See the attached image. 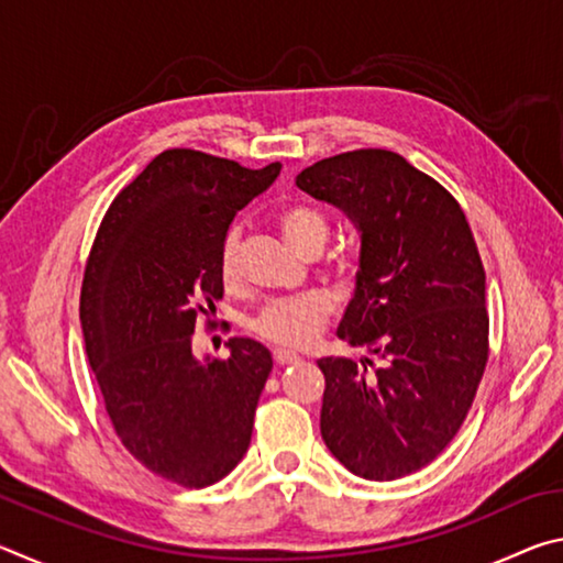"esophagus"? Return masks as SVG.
I'll return each mask as SVG.
<instances>
[{
    "label": "esophagus",
    "mask_w": 563,
    "mask_h": 563,
    "mask_svg": "<svg viewBox=\"0 0 563 563\" xmlns=\"http://www.w3.org/2000/svg\"><path fill=\"white\" fill-rule=\"evenodd\" d=\"M273 360H275V365H280V367L292 365V362H300V357L295 355V352H290V350H275L273 352Z\"/></svg>",
    "instance_id": "1"
}]
</instances>
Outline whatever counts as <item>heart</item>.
Returning a JSON list of instances; mask_svg holds the SVG:
<instances>
[{
    "label": "heart",
    "mask_w": 563,
    "mask_h": 563,
    "mask_svg": "<svg viewBox=\"0 0 563 563\" xmlns=\"http://www.w3.org/2000/svg\"><path fill=\"white\" fill-rule=\"evenodd\" d=\"M280 228L288 241L305 251L310 243L328 241V221L310 206H288L280 213ZM238 258H241V228H231L221 245V275L225 283L238 278ZM332 298L325 292H305L298 298L271 300L255 316L253 330L263 340L283 347H308L320 338L332 316Z\"/></svg>",
    "instance_id": "b5f03b06"
}]
</instances>
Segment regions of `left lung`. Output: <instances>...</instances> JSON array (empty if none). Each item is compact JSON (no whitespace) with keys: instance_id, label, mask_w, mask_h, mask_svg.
<instances>
[{"instance_id":"left-lung-1","label":"left lung","mask_w":563,"mask_h":563,"mask_svg":"<svg viewBox=\"0 0 563 563\" xmlns=\"http://www.w3.org/2000/svg\"><path fill=\"white\" fill-rule=\"evenodd\" d=\"M295 186L360 233V271L338 338L377 357H322L320 432L340 464L389 482L460 432L489 355L484 268L460 203L385 148L300 170Z\"/></svg>"}]
</instances>
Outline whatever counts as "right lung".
I'll return each instance as SVG.
<instances>
[{"mask_svg": "<svg viewBox=\"0 0 563 563\" xmlns=\"http://www.w3.org/2000/svg\"><path fill=\"white\" fill-rule=\"evenodd\" d=\"M278 176L280 164L164 151L113 198L91 247L79 318L103 405L123 446L180 487L223 479L251 444L271 350L231 338L228 360H198L194 332L223 298L235 213Z\"/></svg>", "mask_w": 563, "mask_h": 563, "instance_id": "obj_1", "label": "right lung"}]
</instances>
